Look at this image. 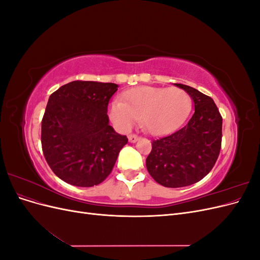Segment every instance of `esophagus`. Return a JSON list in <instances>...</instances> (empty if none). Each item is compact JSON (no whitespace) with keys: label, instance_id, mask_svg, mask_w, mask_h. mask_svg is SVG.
Instances as JSON below:
<instances>
[{"label":"esophagus","instance_id":"34e87169","mask_svg":"<svg viewBox=\"0 0 260 260\" xmlns=\"http://www.w3.org/2000/svg\"><path fill=\"white\" fill-rule=\"evenodd\" d=\"M128 139H129V142H131V143H135V142H137V141L140 139L137 135H130L129 137H128Z\"/></svg>","mask_w":260,"mask_h":260}]
</instances>
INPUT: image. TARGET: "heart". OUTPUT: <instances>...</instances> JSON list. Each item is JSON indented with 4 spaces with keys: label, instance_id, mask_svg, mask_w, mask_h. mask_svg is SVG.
<instances>
[{
    "label": "heart",
    "instance_id": "obj_1",
    "mask_svg": "<svg viewBox=\"0 0 260 260\" xmlns=\"http://www.w3.org/2000/svg\"><path fill=\"white\" fill-rule=\"evenodd\" d=\"M122 100H114L108 115L118 129L127 131L138 119L153 136H162L176 130L187 117L191 98L178 88H156L143 85L123 93Z\"/></svg>",
    "mask_w": 260,
    "mask_h": 260
}]
</instances>
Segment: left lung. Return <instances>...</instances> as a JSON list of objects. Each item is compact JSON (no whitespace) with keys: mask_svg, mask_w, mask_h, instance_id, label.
<instances>
[{"mask_svg":"<svg viewBox=\"0 0 260 260\" xmlns=\"http://www.w3.org/2000/svg\"><path fill=\"white\" fill-rule=\"evenodd\" d=\"M194 102V113L182 128L154 140L146 158L149 175L166 187L199 182L215 166L222 139V117L214 100L192 86L175 83Z\"/></svg>","mask_w":260,"mask_h":260,"instance_id":"obj_1","label":"left lung"}]
</instances>
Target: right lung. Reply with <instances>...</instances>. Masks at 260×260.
<instances>
[{"label":"right lung","instance_id":"obj_1","mask_svg":"<svg viewBox=\"0 0 260 260\" xmlns=\"http://www.w3.org/2000/svg\"><path fill=\"white\" fill-rule=\"evenodd\" d=\"M117 90L116 83L77 80L50 95L42 119V151L65 182L82 187L103 182L128 143L109 125L107 116Z\"/></svg>","mask_w":260,"mask_h":260}]
</instances>
